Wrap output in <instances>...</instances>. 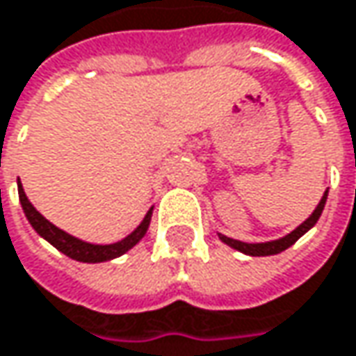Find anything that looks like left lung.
Masks as SVG:
<instances>
[{"label":"left lung","instance_id":"obj_1","mask_svg":"<svg viewBox=\"0 0 356 356\" xmlns=\"http://www.w3.org/2000/svg\"><path fill=\"white\" fill-rule=\"evenodd\" d=\"M326 199H328V191L324 193V197L322 200L318 202V207H316V211L297 227V229H293L289 236H285V238H281V240H273V242H262V244H245V242H240V240H232V238H227V236H221L219 234V240L223 242V244L232 245L234 250H238V252H244L248 256H273V254H279V252H283V250H287L289 245H293L305 232H309L316 223H318V219H320V215H322V211H324V204H326Z\"/></svg>","mask_w":356,"mask_h":356}]
</instances>
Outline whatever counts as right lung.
<instances>
[{
    "instance_id": "right-lung-1",
    "label": "right lung",
    "mask_w": 356,
    "mask_h": 356,
    "mask_svg": "<svg viewBox=\"0 0 356 356\" xmlns=\"http://www.w3.org/2000/svg\"><path fill=\"white\" fill-rule=\"evenodd\" d=\"M18 195H20V202H22L24 213H26V219L30 221V225L34 227V232L44 238L49 244H53L59 252H63L65 256L77 260V262H106L112 258H118L122 256L124 252H129L133 245L137 244L145 234H147V227H149V221H152V213H154V207L147 211V215L143 217V221L139 223V227L127 236L124 240L116 242V244H88V242H81L73 236L65 234L63 229H59L57 225H53L51 221H47L34 207L32 202L28 200L26 193H24L22 184L18 182Z\"/></svg>"
}]
</instances>
